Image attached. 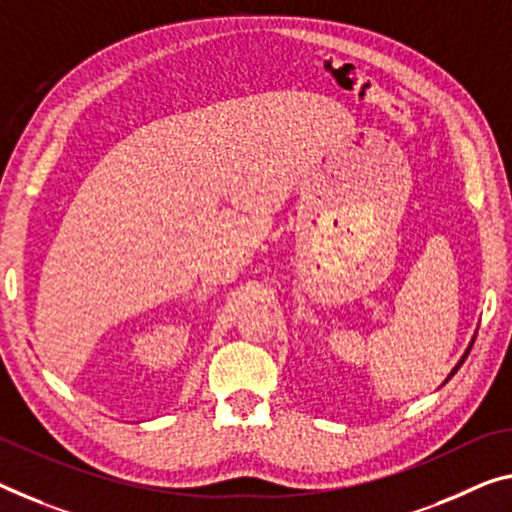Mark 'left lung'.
I'll return each mask as SVG.
<instances>
[{
  "mask_svg": "<svg viewBox=\"0 0 512 512\" xmlns=\"http://www.w3.org/2000/svg\"><path fill=\"white\" fill-rule=\"evenodd\" d=\"M474 341H476V332H474V336H471V341H469V345H467V350H465V352H462V357H460V361H458V364H455V366H453V371H451V373H448V377H446V380H444L442 384H446L448 380H451V377H453L455 373H458V371H460V366H462V364H465V359H467V355H469V350H471V345H474Z\"/></svg>",
  "mask_w": 512,
  "mask_h": 512,
  "instance_id": "obj_1",
  "label": "left lung"
}]
</instances>
